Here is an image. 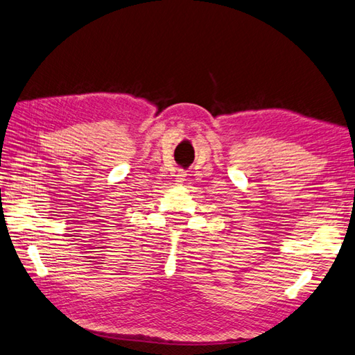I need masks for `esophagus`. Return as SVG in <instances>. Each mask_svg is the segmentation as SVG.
I'll return each instance as SVG.
<instances>
[{
	"instance_id": "obj_1",
	"label": "esophagus",
	"mask_w": 355,
	"mask_h": 355,
	"mask_svg": "<svg viewBox=\"0 0 355 355\" xmlns=\"http://www.w3.org/2000/svg\"><path fill=\"white\" fill-rule=\"evenodd\" d=\"M186 175H187V174H186V172H184L183 169H178L177 175H175V177H177V178H175V183H177V184H183L184 180H186Z\"/></svg>"
}]
</instances>
